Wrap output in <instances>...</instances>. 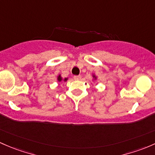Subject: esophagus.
<instances>
[{
    "label": "esophagus",
    "instance_id": "34e87169",
    "mask_svg": "<svg viewBox=\"0 0 155 155\" xmlns=\"http://www.w3.org/2000/svg\"><path fill=\"white\" fill-rule=\"evenodd\" d=\"M81 78V77L80 75H75L74 76V80H80Z\"/></svg>",
    "mask_w": 155,
    "mask_h": 155
}]
</instances>
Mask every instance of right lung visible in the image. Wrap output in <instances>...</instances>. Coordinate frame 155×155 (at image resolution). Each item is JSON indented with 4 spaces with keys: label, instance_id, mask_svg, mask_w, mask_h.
Wrapping results in <instances>:
<instances>
[{
    "label": "right lung",
    "instance_id": "obj_1",
    "mask_svg": "<svg viewBox=\"0 0 155 155\" xmlns=\"http://www.w3.org/2000/svg\"><path fill=\"white\" fill-rule=\"evenodd\" d=\"M58 81H63V79H62V78L60 77V75L58 77ZM67 81V78H65V79L63 80V81Z\"/></svg>",
    "mask_w": 155,
    "mask_h": 155
}]
</instances>
